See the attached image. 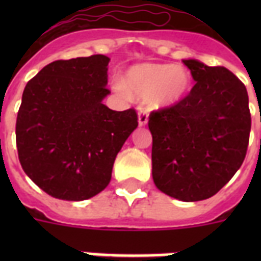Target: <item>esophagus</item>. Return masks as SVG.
<instances>
[{"mask_svg":"<svg viewBox=\"0 0 261 261\" xmlns=\"http://www.w3.org/2000/svg\"><path fill=\"white\" fill-rule=\"evenodd\" d=\"M149 120V111L146 108H139L138 110V123L139 126H146Z\"/></svg>","mask_w":261,"mask_h":261,"instance_id":"1","label":"esophagus"}]
</instances>
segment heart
<instances>
[{"instance_id": "b5f03b06", "label": "heart", "mask_w": 261, "mask_h": 261, "mask_svg": "<svg viewBox=\"0 0 261 261\" xmlns=\"http://www.w3.org/2000/svg\"><path fill=\"white\" fill-rule=\"evenodd\" d=\"M191 75L186 67L172 65H138L131 67L126 83L115 81L114 88L120 93L128 92L142 98H153L159 107L172 106L180 101L188 92Z\"/></svg>"}]
</instances>
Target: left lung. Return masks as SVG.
<instances>
[{
  "instance_id": "1",
  "label": "left lung",
  "mask_w": 261,
  "mask_h": 261,
  "mask_svg": "<svg viewBox=\"0 0 261 261\" xmlns=\"http://www.w3.org/2000/svg\"><path fill=\"white\" fill-rule=\"evenodd\" d=\"M195 85L186 97L149 115L155 187L182 202L215 195L247 155L251 112L247 88L223 66L182 61Z\"/></svg>"
}]
</instances>
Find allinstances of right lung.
Instances as JSON below:
<instances>
[{
	"label": "right lung",
	"mask_w": 261,
	"mask_h": 261,
	"mask_svg": "<svg viewBox=\"0 0 261 261\" xmlns=\"http://www.w3.org/2000/svg\"><path fill=\"white\" fill-rule=\"evenodd\" d=\"M106 55L59 59L22 92L16 120L18 160L27 176L53 198L85 200L111 180L119 150L138 126L134 108L102 104Z\"/></svg>",
	"instance_id": "right-lung-1"
}]
</instances>
